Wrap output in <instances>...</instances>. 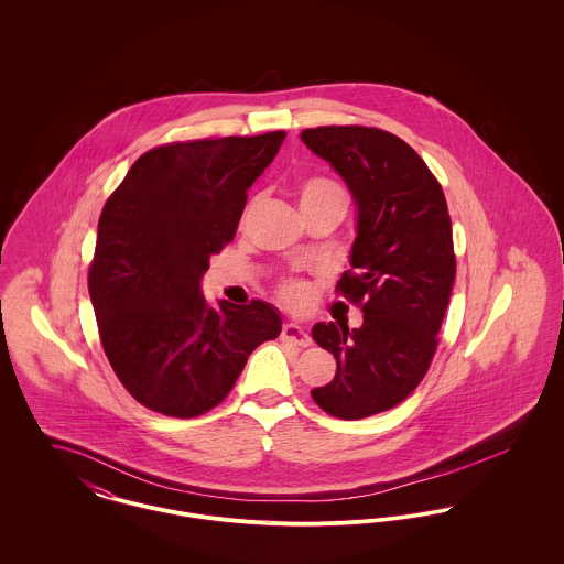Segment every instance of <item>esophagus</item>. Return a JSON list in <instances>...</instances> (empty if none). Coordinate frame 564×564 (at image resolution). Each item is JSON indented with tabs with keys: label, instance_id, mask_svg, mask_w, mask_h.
<instances>
[{
	"label": "esophagus",
	"instance_id": "obj_1",
	"mask_svg": "<svg viewBox=\"0 0 564 564\" xmlns=\"http://www.w3.org/2000/svg\"><path fill=\"white\" fill-rule=\"evenodd\" d=\"M281 338L285 343H292L295 347H311V336L297 325V323H285L281 329Z\"/></svg>",
	"mask_w": 564,
	"mask_h": 564
}]
</instances>
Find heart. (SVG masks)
I'll list each match as a JSON object with an SVG mask.
<instances>
[{"label": "heart", "instance_id": "obj_1", "mask_svg": "<svg viewBox=\"0 0 564 564\" xmlns=\"http://www.w3.org/2000/svg\"><path fill=\"white\" fill-rule=\"evenodd\" d=\"M295 196H297L300 212L317 209V207H338L343 212L347 209L345 189L338 182H334L332 177H325V175H313V177H306L304 182H300V186L295 189ZM279 294L292 306H306L311 300V288L304 281L288 279L281 283Z\"/></svg>", "mask_w": 564, "mask_h": 564}]
</instances>
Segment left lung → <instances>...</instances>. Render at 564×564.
Listing matches in <instances>:
<instances>
[{"label":"left lung","instance_id":"8db88e82","mask_svg":"<svg viewBox=\"0 0 564 564\" xmlns=\"http://www.w3.org/2000/svg\"><path fill=\"white\" fill-rule=\"evenodd\" d=\"M345 180L357 207L350 270L338 294L361 306V327L315 323L336 376L311 391L327 414L357 421L403 402L430 370L453 294V224L442 186L395 134L368 127L300 133Z\"/></svg>","mask_w":564,"mask_h":564}]
</instances>
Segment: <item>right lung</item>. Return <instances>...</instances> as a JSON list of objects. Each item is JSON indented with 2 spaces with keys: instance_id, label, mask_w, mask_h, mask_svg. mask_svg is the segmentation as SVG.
Wrapping results in <instances>:
<instances>
[{
  "instance_id": "1",
  "label": "right lung",
  "mask_w": 564,
  "mask_h": 564,
  "mask_svg": "<svg viewBox=\"0 0 564 564\" xmlns=\"http://www.w3.org/2000/svg\"><path fill=\"white\" fill-rule=\"evenodd\" d=\"M283 131L169 143L139 156L99 217L88 294L101 345L145 408L194 419L221 402L247 357L281 334L262 300L209 306L200 279L235 239L247 189Z\"/></svg>"
}]
</instances>
